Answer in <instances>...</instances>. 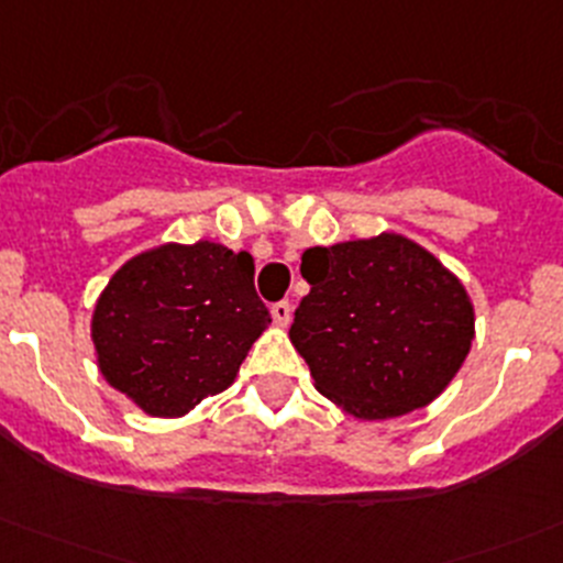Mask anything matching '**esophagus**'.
Returning <instances> with one entry per match:
<instances>
[{
  "mask_svg": "<svg viewBox=\"0 0 563 563\" xmlns=\"http://www.w3.org/2000/svg\"><path fill=\"white\" fill-rule=\"evenodd\" d=\"M271 314H273V323L282 325V329H285V325H290V320H292V307H290V301L273 303Z\"/></svg>",
  "mask_w": 563,
  "mask_h": 563,
  "instance_id": "34e87169",
  "label": "esophagus"
}]
</instances>
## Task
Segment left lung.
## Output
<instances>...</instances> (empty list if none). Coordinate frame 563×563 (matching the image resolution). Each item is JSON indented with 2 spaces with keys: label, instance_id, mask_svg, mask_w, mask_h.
Wrapping results in <instances>:
<instances>
[{
  "label": "left lung",
  "instance_id": "left-lung-1",
  "mask_svg": "<svg viewBox=\"0 0 563 563\" xmlns=\"http://www.w3.org/2000/svg\"><path fill=\"white\" fill-rule=\"evenodd\" d=\"M309 282L290 342L314 389L356 420L422 409L462 371L475 340L467 287L428 249L395 232L301 254Z\"/></svg>",
  "mask_w": 563,
  "mask_h": 563
}]
</instances>
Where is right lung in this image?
Wrapping results in <instances>:
<instances>
[{
  "instance_id": "1",
  "label": "right lung",
  "mask_w": 563,
  "mask_h": 563,
  "mask_svg": "<svg viewBox=\"0 0 563 563\" xmlns=\"http://www.w3.org/2000/svg\"><path fill=\"white\" fill-rule=\"evenodd\" d=\"M267 323L249 251L159 243L112 273L90 314V340L112 389L148 417L174 420L232 387Z\"/></svg>"
}]
</instances>
